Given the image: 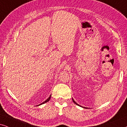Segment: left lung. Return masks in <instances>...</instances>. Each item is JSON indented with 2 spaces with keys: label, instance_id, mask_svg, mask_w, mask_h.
<instances>
[{
  "label": "left lung",
  "instance_id": "left-lung-1",
  "mask_svg": "<svg viewBox=\"0 0 127 127\" xmlns=\"http://www.w3.org/2000/svg\"><path fill=\"white\" fill-rule=\"evenodd\" d=\"M73 99V102H74V103L75 104H76V105H78V104H77V102H75V101H74V99Z\"/></svg>",
  "mask_w": 127,
  "mask_h": 127
}]
</instances>
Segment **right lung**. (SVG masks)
I'll return each instance as SVG.
<instances>
[{
	"label": "right lung",
	"instance_id": "1",
	"mask_svg": "<svg viewBox=\"0 0 127 127\" xmlns=\"http://www.w3.org/2000/svg\"><path fill=\"white\" fill-rule=\"evenodd\" d=\"M50 98H51V95L50 96V97H49V98H47V99H46V101H44L43 102H42V103L40 104H39V105H41V104H44V103H46V102H47L49 101L50 100Z\"/></svg>",
	"mask_w": 127,
	"mask_h": 127
}]
</instances>
